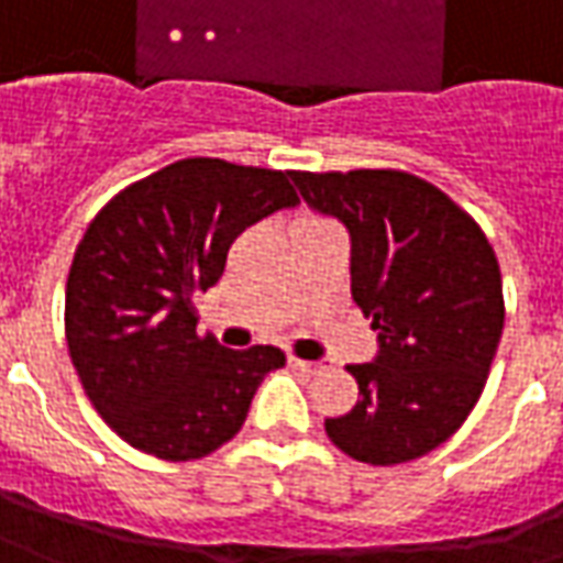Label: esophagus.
<instances>
[{
	"mask_svg": "<svg viewBox=\"0 0 563 563\" xmlns=\"http://www.w3.org/2000/svg\"><path fill=\"white\" fill-rule=\"evenodd\" d=\"M289 365H292V368H298V372H305V375H313V372H317V363L298 360V356H289Z\"/></svg>",
	"mask_w": 563,
	"mask_h": 563,
	"instance_id": "esophagus-1",
	"label": "esophagus"
}]
</instances>
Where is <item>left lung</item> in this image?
Wrapping results in <instances>:
<instances>
[{
	"label": "left lung",
	"mask_w": 563,
	"mask_h": 563,
	"mask_svg": "<svg viewBox=\"0 0 563 563\" xmlns=\"http://www.w3.org/2000/svg\"><path fill=\"white\" fill-rule=\"evenodd\" d=\"M350 234V292L377 332L375 363L347 365L360 399L325 432L347 457L408 463L460 430L500 344L494 246L445 191L405 170L289 173Z\"/></svg>",
	"instance_id": "1"
}]
</instances>
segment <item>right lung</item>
Instances as JSON below:
<instances>
[{
  "label": "right lung",
  "mask_w": 563,
  "mask_h": 563,
  "mask_svg": "<svg viewBox=\"0 0 563 563\" xmlns=\"http://www.w3.org/2000/svg\"><path fill=\"white\" fill-rule=\"evenodd\" d=\"M295 203L289 173L183 158L93 216L66 280V344L90 405L128 445L179 463L238 435L286 356L198 335L195 292L222 277L246 228Z\"/></svg>",
  "instance_id": "right-lung-1"
}]
</instances>
